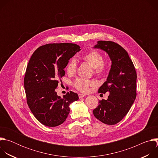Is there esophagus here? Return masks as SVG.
Wrapping results in <instances>:
<instances>
[{
	"label": "esophagus",
	"instance_id": "obj_1",
	"mask_svg": "<svg viewBox=\"0 0 158 158\" xmlns=\"http://www.w3.org/2000/svg\"><path fill=\"white\" fill-rule=\"evenodd\" d=\"M78 96H79V98H84L85 96L84 95H83V94H78Z\"/></svg>",
	"mask_w": 158,
	"mask_h": 158
}]
</instances>
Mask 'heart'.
<instances>
[{"label": "heart", "mask_w": 158, "mask_h": 158, "mask_svg": "<svg viewBox=\"0 0 158 158\" xmlns=\"http://www.w3.org/2000/svg\"><path fill=\"white\" fill-rule=\"evenodd\" d=\"M82 59L92 66L94 72L96 74H102L107 69L108 65L103 61L102 55L98 51H92L85 54ZM77 70V61L74 58H72L68 62L66 67V71L68 74H74ZM96 85L95 82L86 79L79 77L74 82V87L82 93H86L89 91V87Z\"/></svg>", "instance_id": "heart-1"}]
</instances>
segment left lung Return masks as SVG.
<instances>
[{
  "mask_svg": "<svg viewBox=\"0 0 158 158\" xmlns=\"http://www.w3.org/2000/svg\"><path fill=\"white\" fill-rule=\"evenodd\" d=\"M94 48L107 52L112 64L107 81L98 90L109 95L107 100L99 101L93 114L102 123L114 125L127 114L136 98V71L127 52L118 44L99 40Z\"/></svg>",
  "mask_w": 158,
  "mask_h": 158,
  "instance_id": "left-lung-1",
  "label": "left lung"
}]
</instances>
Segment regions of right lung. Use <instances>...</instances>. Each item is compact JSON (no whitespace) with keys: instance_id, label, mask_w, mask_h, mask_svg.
Returning <instances> with one entry per match:
<instances>
[{"instance_id":"obj_1","label":"right lung","mask_w":158,"mask_h":158,"mask_svg":"<svg viewBox=\"0 0 158 158\" xmlns=\"http://www.w3.org/2000/svg\"><path fill=\"white\" fill-rule=\"evenodd\" d=\"M80 48L72 43L48 44L37 49L29 60L24 77L27 102L35 118L45 126L62 124L69 114V105L79 99L73 91L61 98L56 89L65 75L64 69Z\"/></svg>"}]
</instances>
